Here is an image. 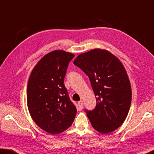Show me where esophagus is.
<instances>
[{
  "instance_id": "obj_1",
  "label": "esophagus",
  "mask_w": 154,
  "mask_h": 154,
  "mask_svg": "<svg viewBox=\"0 0 154 154\" xmlns=\"http://www.w3.org/2000/svg\"><path fill=\"white\" fill-rule=\"evenodd\" d=\"M78 106H79V108L80 110H82V109L83 108V102L82 101H79L78 102Z\"/></svg>"
}]
</instances>
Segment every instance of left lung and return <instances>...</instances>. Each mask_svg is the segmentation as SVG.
I'll return each mask as SVG.
<instances>
[{
    "mask_svg": "<svg viewBox=\"0 0 154 154\" xmlns=\"http://www.w3.org/2000/svg\"><path fill=\"white\" fill-rule=\"evenodd\" d=\"M74 65L88 75L96 98L94 110H85L94 129L108 133L118 128L129 111L131 88L123 65L106 50L94 49L79 54Z\"/></svg>",
    "mask_w": 154,
    "mask_h": 154,
    "instance_id": "8db88e82",
    "label": "left lung"
}]
</instances>
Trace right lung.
<instances>
[{"label":"right lung","mask_w":154,"mask_h":154,"mask_svg":"<svg viewBox=\"0 0 154 154\" xmlns=\"http://www.w3.org/2000/svg\"><path fill=\"white\" fill-rule=\"evenodd\" d=\"M74 57L63 50L48 53L35 66L28 81L27 102L32 118L42 129L53 135L71 127L77 114L64 84Z\"/></svg>","instance_id":"add662e5"}]
</instances>
